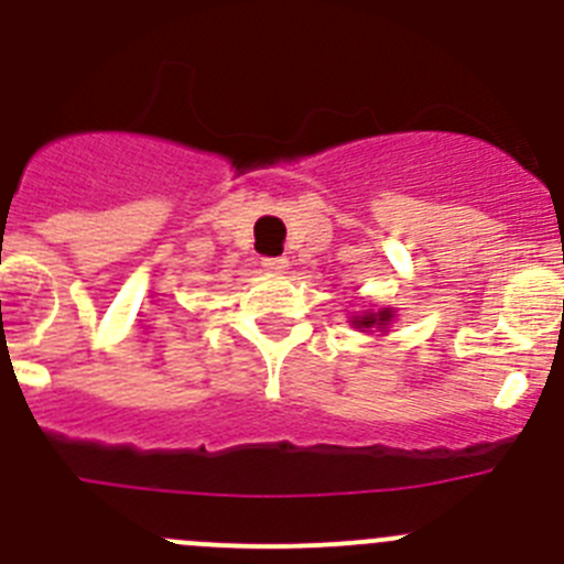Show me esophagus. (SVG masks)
Returning <instances> with one entry per match:
<instances>
[{
	"label": "esophagus",
	"instance_id": "esophagus-1",
	"mask_svg": "<svg viewBox=\"0 0 564 564\" xmlns=\"http://www.w3.org/2000/svg\"><path fill=\"white\" fill-rule=\"evenodd\" d=\"M261 267H264L267 272H283V270H289V258L286 256H267V258H261Z\"/></svg>",
	"mask_w": 564,
	"mask_h": 564
}]
</instances>
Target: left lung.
Segmentation results:
<instances>
[{"label":"left lung","instance_id":"8db88e82","mask_svg":"<svg viewBox=\"0 0 564 564\" xmlns=\"http://www.w3.org/2000/svg\"><path fill=\"white\" fill-rule=\"evenodd\" d=\"M392 319H394L392 308H381V312H365V314H359V317H354V319H350V323H354L359 330H372V328L387 330Z\"/></svg>","mask_w":564,"mask_h":564}]
</instances>
